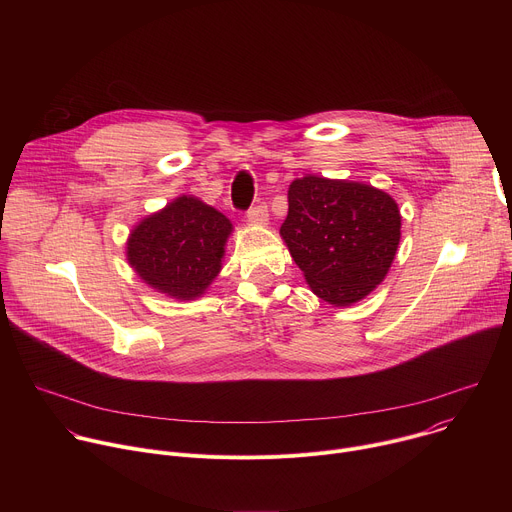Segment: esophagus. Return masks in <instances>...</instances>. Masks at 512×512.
I'll return each mask as SVG.
<instances>
[{"label": "esophagus", "mask_w": 512, "mask_h": 512, "mask_svg": "<svg viewBox=\"0 0 512 512\" xmlns=\"http://www.w3.org/2000/svg\"><path fill=\"white\" fill-rule=\"evenodd\" d=\"M247 218H249V223L263 227V225L269 223V210H267V206H263V204L253 206V208L247 212Z\"/></svg>", "instance_id": "esophagus-1"}]
</instances>
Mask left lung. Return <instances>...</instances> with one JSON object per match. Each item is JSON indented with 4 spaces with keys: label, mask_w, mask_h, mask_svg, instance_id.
I'll use <instances>...</instances> for the list:
<instances>
[{
    "label": "left lung",
    "mask_w": 512,
    "mask_h": 512,
    "mask_svg": "<svg viewBox=\"0 0 512 512\" xmlns=\"http://www.w3.org/2000/svg\"><path fill=\"white\" fill-rule=\"evenodd\" d=\"M279 235L314 294L344 308L387 277L401 241V212L387 192L350 180L296 178Z\"/></svg>",
    "instance_id": "obj_1"
}]
</instances>
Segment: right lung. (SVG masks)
Returning a JSON list of instances; mask_svg holds the SVG:
<instances>
[{"label": "right lung", "instance_id": "right-lung-1", "mask_svg": "<svg viewBox=\"0 0 512 512\" xmlns=\"http://www.w3.org/2000/svg\"><path fill=\"white\" fill-rule=\"evenodd\" d=\"M229 218L192 194H182L131 229L125 257L143 283L168 298L204 296L223 269Z\"/></svg>", "mask_w": 512, "mask_h": 512}]
</instances>
